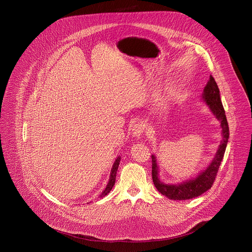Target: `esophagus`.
<instances>
[{
  "mask_svg": "<svg viewBox=\"0 0 252 252\" xmlns=\"http://www.w3.org/2000/svg\"><path fill=\"white\" fill-rule=\"evenodd\" d=\"M144 129H145V125L140 122V123H136V124L133 125V126L131 128V131H132L133 136L140 137L143 134Z\"/></svg>",
  "mask_w": 252,
  "mask_h": 252,
  "instance_id": "esophagus-1",
  "label": "esophagus"
}]
</instances>
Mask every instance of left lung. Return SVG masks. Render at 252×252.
Masks as SVG:
<instances>
[{
	"label": "left lung",
	"instance_id": "1",
	"mask_svg": "<svg viewBox=\"0 0 252 252\" xmlns=\"http://www.w3.org/2000/svg\"><path fill=\"white\" fill-rule=\"evenodd\" d=\"M202 99L205 101V103L207 104L211 112L215 115L217 120L220 121L223 139L219 145V148L216 152L213 160L210 162L208 167L201 172L196 178L190 179L177 185L164 184L158 179V167L157 164V159L155 156H152V178L154 185L161 195L165 196L170 200L182 201L194 199L209 190L215 180L216 174L225 154L229 138V126L225 115V110L220 99L219 89L212 76L209 77V80L204 87Z\"/></svg>",
	"mask_w": 252,
	"mask_h": 252
}]
</instances>
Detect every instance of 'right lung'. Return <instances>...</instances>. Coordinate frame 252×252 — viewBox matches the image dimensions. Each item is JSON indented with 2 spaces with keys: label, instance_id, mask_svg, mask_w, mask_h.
I'll use <instances>...</instances> for the list:
<instances>
[{
  "label": "right lung",
  "instance_id": "add662e5",
  "mask_svg": "<svg viewBox=\"0 0 252 252\" xmlns=\"http://www.w3.org/2000/svg\"><path fill=\"white\" fill-rule=\"evenodd\" d=\"M120 160H121V158L118 157L113 164V167L111 169V174H110V179H109V182L105 188V190L102 192L101 194L100 198L102 197H105L108 193H110V191L112 190L113 186L115 185V182H116V176H117V170H118V167H119V164H120Z\"/></svg>",
  "mask_w": 252,
  "mask_h": 252
}]
</instances>
